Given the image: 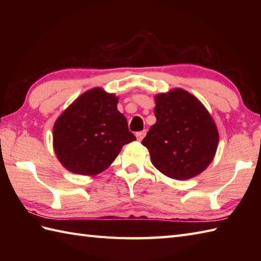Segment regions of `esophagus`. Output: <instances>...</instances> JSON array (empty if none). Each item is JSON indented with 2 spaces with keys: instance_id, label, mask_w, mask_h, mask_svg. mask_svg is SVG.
<instances>
[{
  "instance_id": "1",
  "label": "esophagus",
  "mask_w": 261,
  "mask_h": 261,
  "mask_svg": "<svg viewBox=\"0 0 261 261\" xmlns=\"http://www.w3.org/2000/svg\"><path fill=\"white\" fill-rule=\"evenodd\" d=\"M146 136V130H143V131H139V132H137L136 134V137H137V139L139 140V141H141L142 139H143V137Z\"/></svg>"
}]
</instances>
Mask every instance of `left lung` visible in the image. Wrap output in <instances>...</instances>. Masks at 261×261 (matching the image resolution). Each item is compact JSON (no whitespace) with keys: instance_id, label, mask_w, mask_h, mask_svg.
I'll return each mask as SVG.
<instances>
[{"instance_id":"1","label":"left lung","mask_w":261,"mask_h":261,"mask_svg":"<svg viewBox=\"0 0 261 261\" xmlns=\"http://www.w3.org/2000/svg\"><path fill=\"white\" fill-rule=\"evenodd\" d=\"M156 123L142 145L160 173L178 180L201 174L214 158L219 134L203 104L176 88L156 96Z\"/></svg>"}]
</instances>
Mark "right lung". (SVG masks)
Instances as JSON below:
<instances>
[{
  "label": "right lung",
  "instance_id": "1",
  "mask_svg": "<svg viewBox=\"0 0 261 261\" xmlns=\"http://www.w3.org/2000/svg\"><path fill=\"white\" fill-rule=\"evenodd\" d=\"M118 97L93 88L83 94L54 125V149L71 173L96 175L107 169L126 143L136 140Z\"/></svg>",
  "mask_w": 261,
  "mask_h": 261
}]
</instances>
